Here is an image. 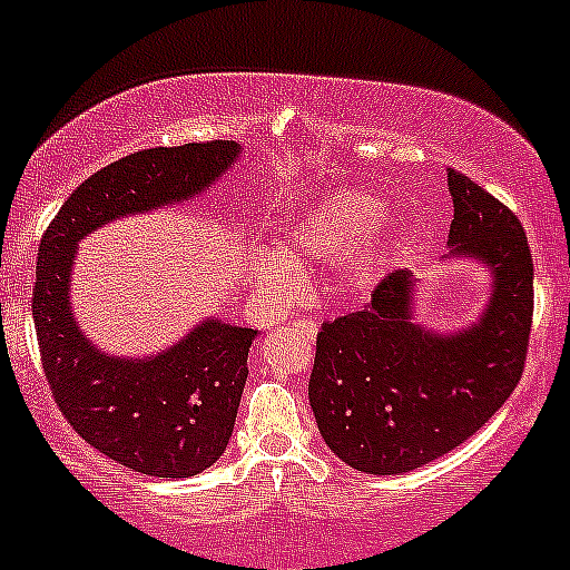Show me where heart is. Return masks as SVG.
Masks as SVG:
<instances>
[{
  "instance_id": "obj_1",
  "label": "heart",
  "mask_w": 570,
  "mask_h": 570,
  "mask_svg": "<svg viewBox=\"0 0 570 570\" xmlns=\"http://www.w3.org/2000/svg\"><path fill=\"white\" fill-rule=\"evenodd\" d=\"M384 199L365 189H337L318 197L281 235L283 252H256L248 262L252 281L267 297H292L303 286L299 265L335 262L352 250L343 267L348 292H371L386 265Z\"/></svg>"
}]
</instances>
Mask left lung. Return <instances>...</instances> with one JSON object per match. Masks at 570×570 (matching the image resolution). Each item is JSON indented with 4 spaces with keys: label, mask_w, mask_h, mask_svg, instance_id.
Instances as JSON below:
<instances>
[{
    "label": "left lung",
    "mask_w": 570,
    "mask_h": 570,
    "mask_svg": "<svg viewBox=\"0 0 570 570\" xmlns=\"http://www.w3.org/2000/svg\"><path fill=\"white\" fill-rule=\"evenodd\" d=\"M449 254L490 275L473 322L419 318V281L386 275L365 311L316 337L308 400L337 460L373 476L428 465L468 441L519 384L533 318V259L519 218L468 175L449 170Z\"/></svg>",
    "instance_id": "8db88e82"
}]
</instances>
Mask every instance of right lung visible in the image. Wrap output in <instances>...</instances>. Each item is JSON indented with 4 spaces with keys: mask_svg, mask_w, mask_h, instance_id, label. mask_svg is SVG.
<instances>
[{
    "mask_svg": "<svg viewBox=\"0 0 570 570\" xmlns=\"http://www.w3.org/2000/svg\"><path fill=\"white\" fill-rule=\"evenodd\" d=\"M240 156L233 140L124 156L70 194L40 240L31 314L56 403L83 441L146 476L189 479L222 458L256 330L205 316L156 354L102 352L72 311L78 246L118 218L203 197Z\"/></svg>",
    "mask_w": 570,
    "mask_h": 570,
    "instance_id": "1",
    "label": "right lung"
}]
</instances>
